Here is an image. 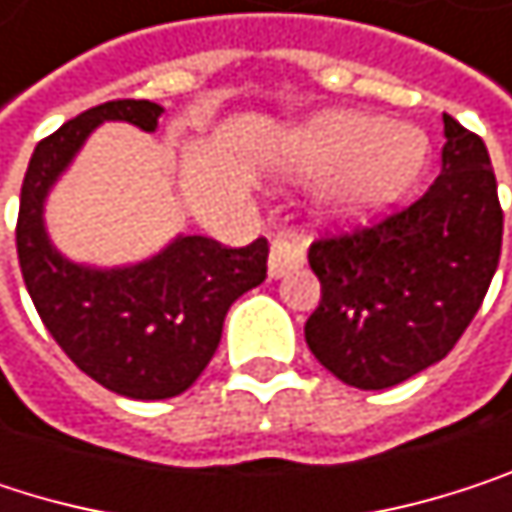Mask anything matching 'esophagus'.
I'll return each mask as SVG.
<instances>
[{"label": "esophagus", "instance_id": "1", "mask_svg": "<svg viewBox=\"0 0 512 512\" xmlns=\"http://www.w3.org/2000/svg\"><path fill=\"white\" fill-rule=\"evenodd\" d=\"M303 264H306L303 248H297V245H291V242H273V248H270V261H267L270 279H282V276L300 270Z\"/></svg>", "mask_w": 512, "mask_h": 512}]
</instances>
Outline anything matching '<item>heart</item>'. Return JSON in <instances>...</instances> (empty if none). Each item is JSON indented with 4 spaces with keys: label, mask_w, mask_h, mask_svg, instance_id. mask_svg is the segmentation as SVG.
<instances>
[{
    "label": "heart",
    "mask_w": 512,
    "mask_h": 512,
    "mask_svg": "<svg viewBox=\"0 0 512 512\" xmlns=\"http://www.w3.org/2000/svg\"><path fill=\"white\" fill-rule=\"evenodd\" d=\"M426 134L366 113H324L306 122L288 149V170L327 182L324 206L336 221H369L393 206L426 164Z\"/></svg>",
    "instance_id": "obj_1"
}]
</instances>
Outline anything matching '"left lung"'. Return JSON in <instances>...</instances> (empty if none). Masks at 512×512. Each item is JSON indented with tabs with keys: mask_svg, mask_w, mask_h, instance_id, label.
<instances>
[{
	"mask_svg": "<svg viewBox=\"0 0 512 512\" xmlns=\"http://www.w3.org/2000/svg\"><path fill=\"white\" fill-rule=\"evenodd\" d=\"M444 137L441 173L420 200L309 248L321 303L306 342L357 390L396 387L444 360L498 270L504 212L486 143L447 113Z\"/></svg>",
	"mask_w": 512,
	"mask_h": 512,
	"instance_id": "8db88e82",
	"label": "left lung"
}]
</instances>
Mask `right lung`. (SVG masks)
Instances as JSON below:
<instances>
[{
  "label": "right lung",
  "mask_w": 512,
  "mask_h": 512,
  "mask_svg": "<svg viewBox=\"0 0 512 512\" xmlns=\"http://www.w3.org/2000/svg\"><path fill=\"white\" fill-rule=\"evenodd\" d=\"M155 101H107L44 137L26 167L17 215V258L26 291L59 348L101 387L152 402L185 393L212 360L227 309L267 279V239L224 248L179 233L128 267L74 264L53 245L44 203L101 122L155 131Z\"/></svg>",
  "instance_id": "right-lung-1"
}]
</instances>
